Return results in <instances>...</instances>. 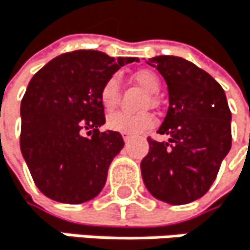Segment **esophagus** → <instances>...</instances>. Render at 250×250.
<instances>
[{
    "mask_svg": "<svg viewBox=\"0 0 250 250\" xmlns=\"http://www.w3.org/2000/svg\"><path fill=\"white\" fill-rule=\"evenodd\" d=\"M123 139H124V142H129V141L132 139V136H130V135H126V133H123Z\"/></svg>",
    "mask_w": 250,
    "mask_h": 250,
    "instance_id": "34e87169",
    "label": "esophagus"
}]
</instances>
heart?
Here are the masks:
<instances>
[{"label": "heart", "instance_id": "obj_1", "mask_svg": "<svg viewBox=\"0 0 250 250\" xmlns=\"http://www.w3.org/2000/svg\"><path fill=\"white\" fill-rule=\"evenodd\" d=\"M133 80L149 93H157L160 90V78L151 69H141L133 74ZM101 102L106 111H114L120 104V80L117 75H111L101 87ZM157 98L154 95L146 99V105H154ZM155 124V118L151 112H115L108 117L106 126L111 130L126 133V135H138Z\"/></svg>", "mask_w": 250, "mask_h": 250}]
</instances>
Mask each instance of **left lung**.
Here are the masks:
<instances>
[{"label":"left lung","instance_id":"left-lung-1","mask_svg":"<svg viewBox=\"0 0 250 250\" xmlns=\"http://www.w3.org/2000/svg\"><path fill=\"white\" fill-rule=\"evenodd\" d=\"M169 88L167 115L158 129L169 142L148 138L141 170L148 191L170 205H187L209 191L231 148V111L219 83L176 56L148 61Z\"/></svg>","mask_w":250,"mask_h":250}]
</instances>
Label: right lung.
Instances as JSON below:
<instances>
[{"mask_svg": "<svg viewBox=\"0 0 250 250\" xmlns=\"http://www.w3.org/2000/svg\"><path fill=\"white\" fill-rule=\"evenodd\" d=\"M133 61L77 50L50 61L31 78L21 104V151L48 199L78 205L104 188L124 141L118 132H99L105 123L101 87Z\"/></svg>", "mask_w": 250, "mask_h": 250, "instance_id": "obj_1", "label": "right lung"}]
</instances>
